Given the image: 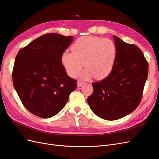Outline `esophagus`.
Returning <instances> with one entry per match:
<instances>
[{
	"label": "esophagus",
	"instance_id": "esophagus-1",
	"mask_svg": "<svg viewBox=\"0 0 159 159\" xmlns=\"http://www.w3.org/2000/svg\"><path fill=\"white\" fill-rule=\"evenodd\" d=\"M84 82H83V81H78V87H81V86L84 84Z\"/></svg>",
	"mask_w": 159,
	"mask_h": 159
}]
</instances>
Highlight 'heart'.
<instances>
[{
  "label": "heart",
  "mask_w": 159,
  "mask_h": 159,
  "mask_svg": "<svg viewBox=\"0 0 159 159\" xmlns=\"http://www.w3.org/2000/svg\"><path fill=\"white\" fill-rule=\"evenodd\" d=\"M71 50L61 56L62 64L71 77L80 73L84 63L88 69L82 74L84 78L93 75L96 79H103L111 71L117 56V48L111 40L96 36L78 38Z\"/></svg>",
  "instance_id": "obj_1"
}]
</instances>
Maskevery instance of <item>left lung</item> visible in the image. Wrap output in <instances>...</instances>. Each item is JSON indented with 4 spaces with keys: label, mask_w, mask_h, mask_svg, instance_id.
<instances>
[{
    "label": "left lung",
    "mask_w": 159,
    "mask_h": 159,
    "mask_svg": "<svg viewBox=\"0 0 159 159\" xmlns=\"http://www.w3.org/2000/svg\"><path fill=\"white\" fill-rule=\"evenodd\" d=\"M117 56L107 77L92 83L88 98L92 111L100 118L113 121L133 112L140 104L148 77V64L141 50L113 36Z\"/></svg>",
    "instance_id": "obj_1"
}]
</instances>
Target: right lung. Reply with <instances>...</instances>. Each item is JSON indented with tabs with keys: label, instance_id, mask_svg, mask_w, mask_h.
<instances>
[{
	"label": "right lung",
	"instance_id": "1",
	"mask_svg": "<svg viewBox=\"0 0 159 159\" xmlns=\"http://www.w3.org/2000/svg\"><path fill=\"white\" fill-rule=\"evenodd\" d=\"M73 36L48 33L18 51L12 70L14 87L25 107L41 118L58 113L77 87L61 56Z\"/></svg>",
	"mask_w": 159,
	"mask_h": 159
}]
</instances>
